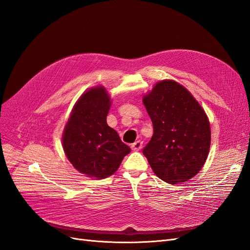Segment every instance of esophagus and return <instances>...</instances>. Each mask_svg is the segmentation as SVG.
<instances>
[{
  "instance_id": "esophagus-1",
  "label": "esophagus",
  "mask_w": 250,
  "mask_h": 250,
  "mask_svg": "<svg viewBox=\"0 0 250 250\" xmlns=\"http://www.w3.org/2000/svg\"><path fill=\"white\" fill-rule=\"evenodd\" d=\"M142 147H143V142L142 141H137V142H134L132 145H131V148L133 149V150H135V151H138V150H141L142 149Z\"/></svg>"
}]
</instances>
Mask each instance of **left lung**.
I'll use <instances>...</instances> for the list:
<instances>
[{
  "instance_id": "left-lung-1",
  "label": "left lung",
  "mask_w": 250,
  "mask_h": 250,
  "mask_svg": "<svg viewBox=\"0 0 250 250\" xmlns=\"http://www.w3.org/2000/svg\"><path fill=\"white\" fill-rule=\"evenodd\" d=\"M153 135L143 154L157 177L171 185L194 177L207 161L210 127L207 113L188 90L174 80L157 82L143 97Z\"/></svg>"
}]
</instances>
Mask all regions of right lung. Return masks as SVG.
I'll use <instances>...</instances> for the list:
<instances>
[{"label": "right lung", "instance_id": "right-lung-1", "mask_svg": "<svg viewBox=\"0 0 250 250\" xmlns=\"http://www.w3.org/2000/svg\"><path fill=\"white\" fill-rule=\"evenodd\" d=\"M110 97L103 86L88 89L75 104L62 134L73 167L88 177L106 178L120 167L130 148L107 125Z\"/></svg>", "mask_w": 250, "mask_h": 250}]
</instances>
